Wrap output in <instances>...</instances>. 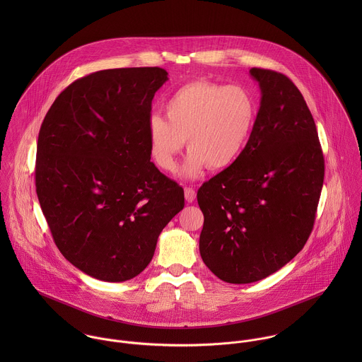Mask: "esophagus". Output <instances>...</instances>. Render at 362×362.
I'll return each instance as SVG.
<instances>
[{
	"label": "esophagus",
	"mask_w": 362,
	"mask_h": 362,
	"mask_svg": "<svg viewBox=\"0 0 362 362\" xmlns=\"http://www.w3.org/2000/svg\"><path fill=\"white\" fill-rule=\"evenodd\" d=\"M195 198H197L195 189L191 188V187H187V188H185V201H187L188 204H192V202L195 201Z\"/></svg>",
	"instance_id": "esophagus-1"
}]
</instances>
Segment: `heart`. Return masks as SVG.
Here are the masks:
<instances>
[{
	"instance_id": "1",
	"label": "heart",
	"mask_w": 362,
	"mask_h": 362,
	"mask_svg": "<svg viewBox=\"0 0 362 362\" xmlns=\"http://www.w3.org/2000/svg\"><path fill=\"white\" fill-rule=\"evenodd\" d=\"M165 117L148 121L151 155L164 171H173L185 139L189 153L181 168L187 178L205 168L224 170L244 153L258 115L254 93L240 85L198 79L181 86L164 104Z\"/></svg>"
}]
</instances>
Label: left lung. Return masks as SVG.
<instances>
[{"instance_id":"1","label":"left lung","mask_w":362,"mask_h":362,"mask_svg":"<svg viewBox=\"0 0 362 362\" xmlns=\"http://www.w3.org/2000/svg\"><path fill=\"white\" fill-rule=\"evenodd\" d=\"M260 107L241 157L198 189L199 251L223 281L247 284L281 269L305 245L325 178L316 125L286 75L252 68Z\"/></svg>"}]
</instances>
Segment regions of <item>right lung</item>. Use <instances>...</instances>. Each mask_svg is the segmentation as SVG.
<instances>
[{
  "mask_svg": "<svg viewBox=\"0 0 362 362\" xmlns=\"http://www.w3.org/2000/svg\"><path fill=\"white\" fill-rule=\"evenodd\" d=\"M158 66L104 69L72 82L39 132L36 192L64 255L103 281L138 276L184 207V189L151 161L148 121L168 79Z\"/></svg>",
  "mask_w": 362,
  "mask_h": 362,
  "instance_id": "1",
  "label": "right lung"
}]
</instances>
